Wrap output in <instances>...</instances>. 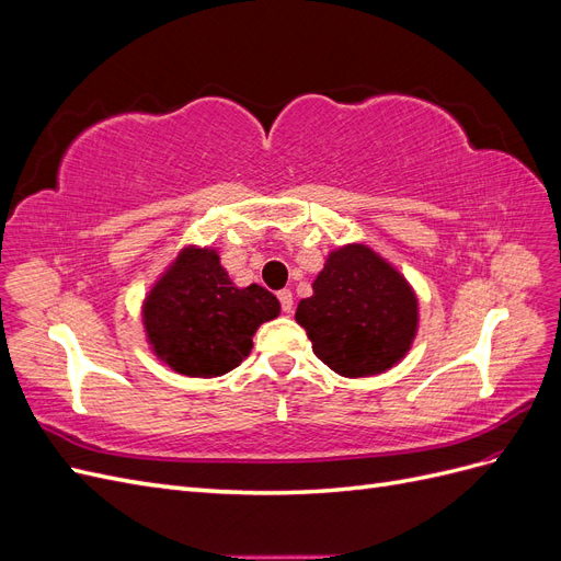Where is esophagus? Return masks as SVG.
Listing matches in <instances>:
<instances>
[{
	"instance_id": "1",
	"label": "esophagus",
	"mask_w": 561,
	"mask_h": 561,
	"mask_svg": "<svg viewBox=\"0 0 561 561\" xmlns=\"http://www.w3.org/2000/svg\"><path fill=\"white\" fill-rule=\"evenodd\" d=\"M278 301H280L283 313H293V293L290 290H280Z\"/></svg>"
}]
</instances>
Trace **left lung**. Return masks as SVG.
<instances>
[{
    "label": "left lung",
    "instance_id": "obj_1",
    "mask_svg": "<svg viewBox=\"0 0 561 561\" xmlns=\"http://www.w3.org/2000/svg\"><path fill=\"white\" fill-rule=\"evenodd\" d=\"M295 320L313 353L336 375L358 379L396 367L419 330V299L400 271L363 243L328 254L313 295L297 304Z\"/></svg>",
    "mask_w": 561,
    "mask_h": 561
}]
</instances>
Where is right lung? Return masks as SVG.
Listing matches in <instances>:
<instances>
[{
	"label": "right lung",
	"mask_w": 561,
	"mask_h": 561,
	"mask_svg": "<svg viewBox=\"0 0 561 561\" xmlns=\"http://www.w3.org/2000/svg\"><path fill=\"white\" fill-rule=\"evenodd\" d=\"M278 313L280 304L266 287L231 283L217 250L186 245L145 297L142 325L163 365L210 379L239 367L254 332Z\"/></svg>",
	"instance_id": "obj_1"
}]
</instances>
